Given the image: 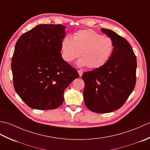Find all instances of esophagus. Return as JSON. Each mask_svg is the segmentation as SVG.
Segmentation results:
<instances>
[{
	"instance_id": "1",
	"label": "esophagus",
	"mask_w": 150,
	"mask_h": 150,
	"mask_svg": "<svg viewBox=\"0 0 150 150\" xmlns=\"http://www.w3.org/2000/svg\"><path fill=\"white\" fill-rule=\"evenodd\" d=\"M78 74H79V76H80V77H81V76H82V74H83V71H81V70H78Z\"/></svg>"
}]
</instances>
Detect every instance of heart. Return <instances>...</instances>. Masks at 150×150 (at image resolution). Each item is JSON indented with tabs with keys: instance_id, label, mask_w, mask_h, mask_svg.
<instances>
[{
	"instance_id": "b5f03b06",
	"label": "heart",
	"mask_w": 150,
	"mask_h": 150,
	"mask_svg": "<svg viewBox=\"0 0 150 150\" xmlns=\"http://www.w3.org/2000/svg\"><path fill=\"white\" fill-rule=\"evenodd\" d=\"M113 50V42L108 37L102 36L93 30H81L72 37L65 36L61 42L63 59L71 62L79 56L77 65L88 68H100L108 62Z\"/></svg>"
}]
</instances>
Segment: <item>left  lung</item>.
<instances>
[{"instance_id": "8db88e82", "label": "left lung", "mask_w": 150, "mask_h": 150, "mask_svg": "<svg viewBox=\"0 0 150 150\" xmlns=\"http://www.w3.org/2000/svg\"><path fill=\"white\" fill-rule=\"evenodd\" d=\"M113 42L108 62L84 72L83 98L87 108L97 113L111 112L124 105L135 88L137 58L126 39L109 29H101Z\"/></svg>"}]
</instances>
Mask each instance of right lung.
<instances>
[{"mask_svg":"<svg viewBox=\"0 0 150 150\" xmlns=\"http://www.w3.org/2000/svg\"><path fill=\"white\" fill-rule=\"evenodd\" d=\"M62 24H39L18 39L11 59L13 86L27 105L39 110L62 104L64 91L79 77L62 57Z\"/></svg>","mask_w":150,"mask_h":150,"instance_id":"obj_1","label":"right lung"}]
</instances>
